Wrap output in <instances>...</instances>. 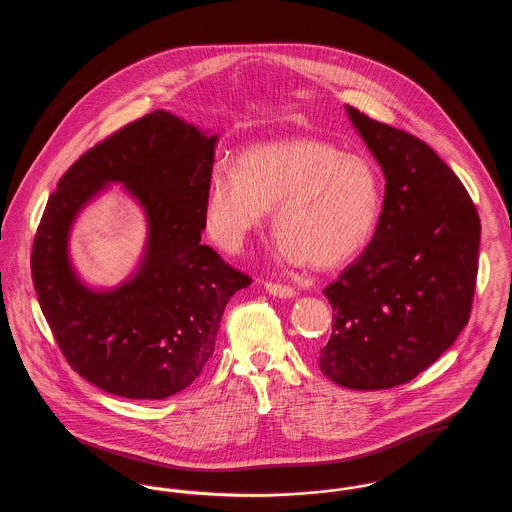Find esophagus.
I'll return each mask as SVG.
<instances>
[{
	"label": "esophagus",
	"mask_w": 512,
	"mask_h": 512,
	"mask_svg": "<svg viewBox=\"0 0 512 512\" xmlns=\"http://www.w3.org/2000/svg\"><path fill=\"white\" fill-rule=\"evenodd\" d=\"M267 292L274 297H284V299H290L295 295L293 288L284 286V284H276V282H267Z\"/></svg>",
	"instance_id": "obj_1"
}]
</instances>
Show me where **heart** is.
<instances>
[{
  "instance_id": "obj_1",
  "label": "heart",
  "mask_w": 512,
  "mask_h": 512,
  "mask_svg": "<svg viewBox=\"0 0 512 512\" xmlns=\"http://www.w3.org/2000/svg\"><path fill=\"white\" fill-rule=\"evenodd\" d=\"M380 205V178L365 157L295 138L247 147L236 169H215L205 222L220 247L240 251L274 207L282 257L328 270L365 247Z\"/></svg>"
}]
</instances>
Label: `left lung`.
Wrapping results in <instances>:
<instances>
[{
	"instance_id": "obj_1",
	"label": "left lung",
	"mask_w": 512,
	"mask_h": 512,
	"mask_svg": "<svg viewBox=\"0 0 512 512\" xmlns=\"http://www.w3.org/2000/svg\"><path fill=\"white\" fill-rule=\"evenodd\" d=\"M386 176L376 232L324 288L334 324L324 376L349 390H388L436 363L461 334L478 274L480 217L432 147L345 105Z\"/></svg>"
}]
</instances>
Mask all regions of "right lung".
Wrapping results in <instances>:
<instances>
[{"label": "right lung", "mask_w": 512, "mask_h": 512, "mask_svg": "<svg viewBox=\"0 0 512 512\" xmlns=\"http://www.w3.org/2000/svg\"><path fill=\"white\" fill-rule=\"evenodd\" d=\"M217 134L153 111L86 151L51 194L32 245V282L67 363L99 390L165 399L188 388L215 351L226 303L251 278L201 244ZM122 183L148 220L139 270L113 291L75 276L77 213Z\"/></svg>", "instance_id": "add662e5"}]
</instances>
